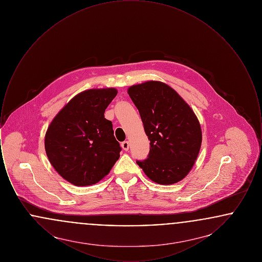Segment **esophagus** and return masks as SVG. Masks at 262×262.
Returning <instances> with one entry per match:
<instances>
[{"mask_svg": "<svg viewBox=\"0 0 262 262\" xmlns=\"http://www.w3.org/2000/svg\"><path fill=\"white\" fill-rule=\"evenodd\" d=\"M122 147H123V149L127 151L128 148H129V143H128V141H123V142H122Z\"/></svg>", "mask_w": 262, "mask_h": 262, "instance_id": "obj_1", "label": "esophagus"}]
</instances>
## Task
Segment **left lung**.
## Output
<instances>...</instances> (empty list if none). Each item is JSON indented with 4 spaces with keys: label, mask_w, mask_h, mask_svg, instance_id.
<instances>
[{
    "label": "left lung",
    "mask_w": 262,
    "mask_h": 262,
    "mask_svg": "<svg viewBox=\"0 0 262 262\" xmlns=\"http://www.w3.org/2000/svg\"><path fill=\"white\" fill-rule=\"evenodd\" d=\"M127 93L150 140L148 158L137 165L159 185L182 181L200 153L202 133L198 117L176 90L161 81L133 85Z\"/></svg>",
    "instance_id": "8db88e82"
}]
</instances>
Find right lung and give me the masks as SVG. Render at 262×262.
Segmentation results:
<instances>
[{
    "mask_svg": "<svg viewBox=\"0 0 262 262\" xmlns=\"http://www.w3.org/2000/svg\"><path fill=\"white\" fill-rule=\"evenodd\" d=\"M116 88L88 89L75 95L53 119L45 150L54 169L76 187L94 185L110 173L120 157V143L104 113Z\"/></svg>",
    "mask_w": 262,
    "mask_h": 262,
    "instance_id": "1",
    "label": "right lung"
}]
</instances>
